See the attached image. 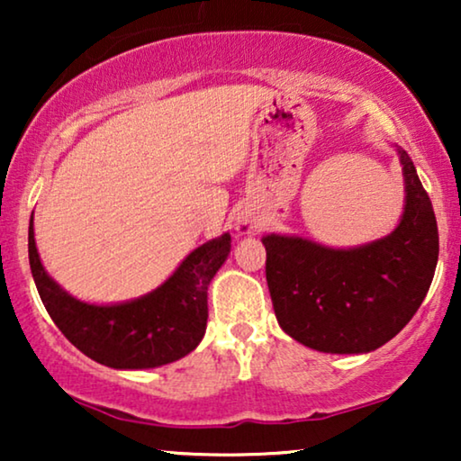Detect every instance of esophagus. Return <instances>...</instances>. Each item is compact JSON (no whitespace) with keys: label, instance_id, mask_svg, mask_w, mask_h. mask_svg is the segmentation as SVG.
<instances>
[{"label":"esophagus","instance_id":"esophagus-1","mask_svg":"<svg viewBox=\"0 0 461 461\" xmlns=\"http://www.w3.org/2000/svg\"><path fill=\"white\" fill-rule=\"evenodd\" d=\"M237 229L241 230V235H254L262 229V218L256 216V212L245 210L237 216Z\"/></svg>","mask_w":461,"mask_h":461}]
</instances>
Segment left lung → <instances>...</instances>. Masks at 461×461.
<instances>
[{
    "label": "left lung",
    "instance_id": "obj_1",
    "mask_svg": "<svg viewBox=\"0 0 461 461\" xmlns=\"http://www.w3.org/2000/svg\"><path fill=\"white\" fill-rule=\"evenodd\" d=\"M405 205L396 229L357 248H330L298 235L262 237L267 281L281 330L331 355H363L390 342L430 289L438 229L415 166L396 147Z\"/></svg>",
    "mask_w": 461,
    "mask_h": 461
}]
</instances>
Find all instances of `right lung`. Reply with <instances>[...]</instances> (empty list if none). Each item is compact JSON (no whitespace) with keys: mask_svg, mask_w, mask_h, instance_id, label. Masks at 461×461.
I'll use <instances>...</instances> for the list:
<instances>
[{"mask_svg":"<svg viewBox=\"0 0 461 461\" xmlns=\"http://www.w3.org/2000/svg\"><path fill=\"white\" fill-rule=\"evenodd\" d=\"M230 254L224 232L193 249L153 292L117 304L73 298L46 273L29 222V264L56 327L75 348L113 369H153L197 348L207 327V287Z\"/></svg>","mask_w":461,"mask_h":461,"instance_id":"add662e5","label":"right lung"}]
</instances>
